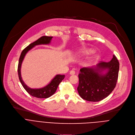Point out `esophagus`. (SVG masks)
Masks as SVG:
<instances>
[{
  "instance_id": "34e87169",
  "label": "esophagus",
  "mask_w": 135,
  "mask_h": 135,
  "mask_svg": "<svg viewBox=\"0 0 135 135\" xmlns=\"http://www.w3.org/2000/svg\"><path fill=\"white\" fill-rule=\"evenodd\" d=\"M75 71H74V70H71L70 72V74H71V75H73V74H75Z\"/></svg>"
}]
</instances>
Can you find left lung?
Returning a JSON list of instances; mask_svg holds the SVG:
<instances>
[{
	"instance_id": "1",
	"label": "left lung",
	"mask_w": 135,
	"mask_h": 135,
	"mask_svg": "<svg viewBox=\"0 0 135 135\" xmlns=\"http://www.w3.org/2000/svg\"><path fill=\"white\" fill-rule=\"evenodd\" d=\"M119 65L118 59L114 55L109 62H101L96 66L81 68L78 74L77 88L80 97L92 102L100 101L107 97L116 86Z\"/></svg>"
}]
</instances>
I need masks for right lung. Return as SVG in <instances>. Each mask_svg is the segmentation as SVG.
Here are the masks:
<instances>
[{
  "label": "right lung",
  "mask_w": 135,
  "mask_h": 135,
  "mask_svg": "<svg viewBox=\"0 0 135 135\" xmlns=\"http://www.w3.org/2000/svg\"><path fill=\"white\" fill-rule=\"evenodd\" d=\"M52 37H53L47 36H43L41 37L37 40H36V41L34 42L31 44H30L28 46L22 50L19 58L18 67V72L20 81L21 83L23 88L25 89V90L30 95L37 98H48L56 92L59 84L61 83V81L65 78V76L61 75V74H57V75L52 79L50 83L45 87L40 88H31L26 85V84L23 82L21 76V64L26 54L29 50L32 49L35 46H37V45L49 44Z\"/></svg>",
  "instance_id": "1"
}]
</instances>
